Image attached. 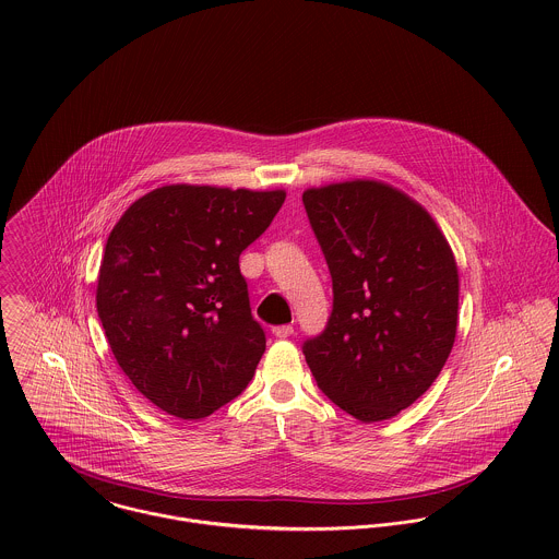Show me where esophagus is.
Listing matches in <instances>:
<instances>
[{
  "label": "esophagus",
  "mask_w": 559,
  "mask_h": 559,
  "mask_svg": "<svg viewBox=\"0 0 559 559\" xmlns=\"http://www.w3.org/2000/svg\"><path fill=\"white\" fill-rule=\"evenodd\" d=\"M293 333H295V326H293V324H280V326L273 329V335L280 337V340H286V337H290Z\"/></svg>",
  "instance_id": "1"
}]
</instances>
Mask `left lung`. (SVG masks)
I'll use <instances>...</instances> for the list:
<instances>
[{"label":"left lung","mask_w":559,"mask_h":559,"mask_svg":"<svg viewBox=\"0 0 559 559\" xmlns=\"http://www.w3.org/2000/svg\"><path fill=\"white\" fill-rule=\"evenodd\" d=\"M333 282V312L304 344L322 394L364 424L411 406L445 366L459 266L430 213L381 180L304 191Z\"/></svg>","instance_id":"left-lung-1"}]
</instances>
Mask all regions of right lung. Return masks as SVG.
Returning <instances> with one entry per match:
<instances>
[{
  "label": "right lung",
  "mask_w": 559,
  "mask_h": 559,
  "mask_svg": "<svg viewBox=\"0 0 559 559\" xmlns=\"http://www.w3.org/2000/svg\"><path fill=\"white\" fill-rule=\"evenodd\" d=\"M284 200V189L165 185L109 233L96 312L122 372L167 415L202 419L251 381L266 340L239 255Z\"/></svg>",
  "instance_id": "obj_1"
}]
</instances>
